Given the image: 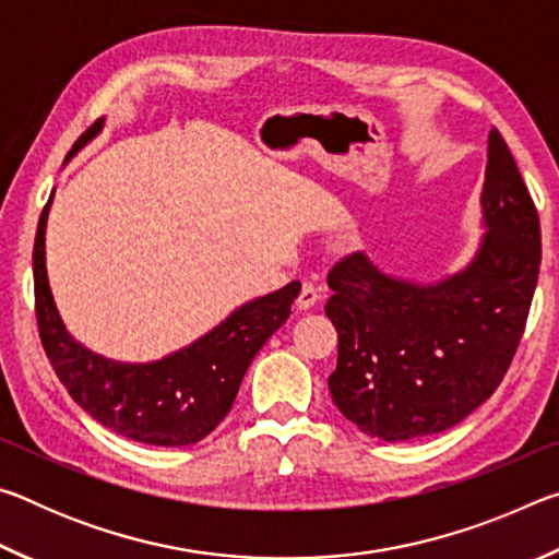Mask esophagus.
I'll return each mask as SVG.
<instances>
[{
  "label": "esophagus",
  "instance_id": "34e87169",
  "mask_svg": "<svg viewBox=\"0 0 559 559\" xmlns=\"http://www.w3.org/2000/svg\"><path fill=\"white\" fill-rule=\"evenodd\" d=\"M323 298V290H320L316 283H310V281H306L300 286V293H298V298H296V306L300 308V310H308V308H313L316 302Z\"/></svg>",
  "mask_w": 559,
  "mask_h": 559
}]
</instances>
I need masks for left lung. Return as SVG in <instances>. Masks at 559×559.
I'll return each instance as SVG.
<instances>
[{"label": "left lung", "mask_w": 559, "mask_h": 559, "mask_svg": "<svg viewBox=\"0 0 559 559\" xmlns=\"http://www.w3.org/2000/svg\"><path fill=\"white\" fill-rule=\"evenodd\" d=\"M486 234L461 273L400 281L365 253L328 273L337 330L330 394L345 419L382 441L451 429L503 382L525 333L540 271V219L498 128L488 135Z\"/></svg>", "instance_id": "1"}]
</instances>
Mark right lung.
Listing matches in <instances>:
<instances>
[{
    "label": "right lung",
    "instance_id": "right-lung-1",
    "mask_svg": "<svg viewBox=\"0 0 559 559\" xmlns=\"http://www.w3.org/2000/svg\"><path fill=\"white\" fill-rule=\"evenodd\" d=\"M103 120L75 140V155L96 138ZM39 216L34 239V298L41 345L56 377L73 402L120 437L153 447H189L212 433L229 414L246 370L266 340L286 323L300 283L246 302L212 333L157 362L126 365L100 357L69 335L46 276V216Z\"/></svg>",
    "mask_w": 559,
    "mask_h": 559
}]
</instances>
